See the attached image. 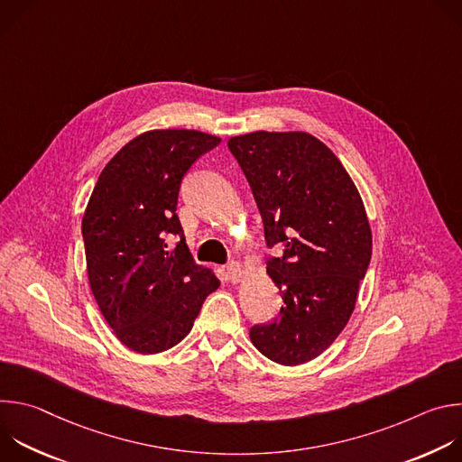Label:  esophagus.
Wrapping results in <instances>:
<instances>
[{
  "instance_id": "34e87169",
  "label": "esophagus",
  "mask_w": 462,
  "mask_h": 462,
  "mask_svg": "<svg viewBox=\"0 0 462 462\" xmlns=\"http://www.w3.org/2000/svg\"><path fill=\"white\" fill-rule=\"evenodd\" d=\"M243 274H245V267L241 265V263H237V261H232L230 265L226 267V276H228V280L230 282H239L241 278H243Z\"/></svg>"
}]
</instances>
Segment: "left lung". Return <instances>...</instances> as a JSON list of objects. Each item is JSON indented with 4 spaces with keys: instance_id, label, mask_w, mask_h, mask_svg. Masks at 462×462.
<instances>
[{
    "instance_id": "obj_1",
    "label": "left lung",
    "mask_w": 462,
    "mask_h": 462,
    "mask_svg": "<svg viewBox=\"0 0 462 462\" xmlns=\"http://www.w3.org/2000/svg\"><path fill=\"white\" fill-rule=\"evenodd\" d=\"M259 208L265 241L283 246L267 274L283 305L254 325L255 349L282 365L319 356L347 325L371 261L362 197L338 161L303 131H254L228 141Z\"/></svg>"
}]
</instances>
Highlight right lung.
Masks as SVG:
<instances>
[{
  "label": "right lung",
  "mask_w": 462,
  "mask_h": 462,
  "mask_svg": "<svg viewBox=\"0 0 462 462\" xmlns=\"http://www.w3.org/2000/svg\"><path fill=\"white\" fill-rule=\"evenodd\" d=\"M219 143L195 129L146 131L106 164L89 197L82 219L89 285L131 351L157 355L177 346L219 287L193 261L177 217L182 177ZM170 235L180 237L173 251Z\"/></svg>",
  "instance_id": "obj_1"
}]
</instances>
